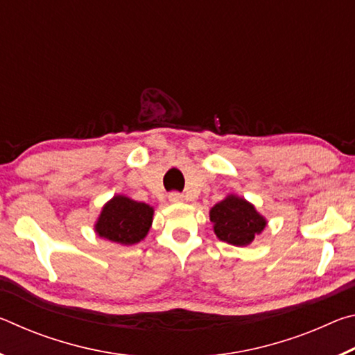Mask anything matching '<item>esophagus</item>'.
Listing matches in <instances>:
<instances>
[{
  "label": "esophagus",
  "instance_id": "34e87169",
  "mask_svg": "<svg viewBox=\"0 0 355 355\" xmlns=\"http://www.w3.org/2000/svg\"><path fill=\"white\" fill-rule=\"evenodd\" d=\"M169 200L172 202V203H177V202H182L183 200V194H180V192H177V191H173V192H169Z\"/></svg>",
  "mask_w": 355,
  "mask_h": 355
}]
</instances>
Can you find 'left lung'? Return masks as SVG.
Instances as JSON below:
<instances>
[{"label": "left lung", "instance_id": "1", "mask_svg": "<svg viewBox=\"0 0 355 355\" xmlns=\"http://www.w3.org/2000/svg\"><path fill=\"white\" fill-rule=\"evenodd\" d=\"M214 233L220 241L233 245H248L266 227V220L254 205L235 196H228L209 211Z\"/></svg>", "mask_w": 355, "mask_h": 355}]
</instances>
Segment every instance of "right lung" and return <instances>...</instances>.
Masks as SVG:
<instances>
[{
	"label": "right lung",
	"mask_w": 355,
	"mask_h": 355,
	"mask_svg": "<svg viewBox=\"0 0 355 355\" xmlns=\"http://www.w3.org/2000/svg\"><path fill=\"white\" fill-rule=\"evenodd\" d=\"M153 218V208L128 197L116 196L103 207L95 230L112 243L131 245L146 238Z\"/></svg>",
	"instance_id": "add662e5"
}]
</instances>
